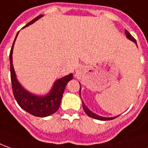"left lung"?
Instances as JSON below:
<instances>
[{"label": "left lung", "instance_id": "obj_1", "mask_svg": "<svg viewBox=\"0 0 148 148\" xmlns=\"http://www.w3.org/2000/svg\"><path fill=\"white\" fill-rule=\"evenodd\" d=\"M125 33H126V35H127V37L130 39L131 41H133L135 43V44H137V42H136V40L134 39V38L130 34L128 31H127V29L125 30ZM82 105H83V109H84V112H85V114L88 116V117H90V118H92V119H97V120H101V121H107V120H112V119H116L117 117H119V116H117V117H114V118H104V117H101V116H98V115L95 114H93L92 112L89 110L88 109L87 107L85 106V105L84 104V102H82Z\"/></svg>", "mask_w": 148, "mask_h": 148}]
</instances>
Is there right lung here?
Masks as SVG:
<instances>
[{
	"label": "right lung",
	"instance_id": "add662e5",
	"mask_svg": "<svg viewBox=\"0 0 148 148\" xmlns=\"http://www.w3.org/2000/svg\"><path fill=\"white\" fill-rule=\"evenodd\" d=\"M42 15H39L37 18L33 19L26 24L25 26L32 24L33 22L37 21L38 18H40ZM18 33L17 34L18 36ZM16 36V38H17ZM16 38L14 42L16 40ZM14 42L12 46V48L10 51V75H11V83H12V89L14 92V96L17 101L18 104L20 106L28 112L30 114L36 116V117H47L49 115L53 114L56 113L59 107L60 106V101L63 97L64 89L66 87V84H68L69 80L72 79V74L66 76L61 78L60 80L56 81V83L53 86L52 89L48 95L46 97H37V96L32 95L25 91L23 88L21 87L20 84L18 83L16 78L15 72L14 70L13 66V48H14Z\"/></svg>",
	"mask_w": 148,
	"mask_h": 148
}]
</instances>
